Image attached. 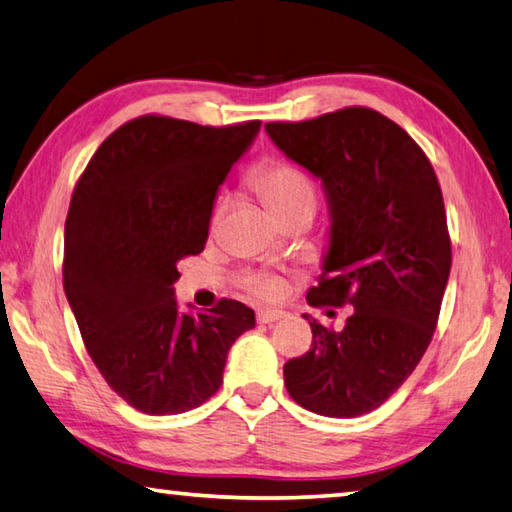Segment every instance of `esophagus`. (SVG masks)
Listing matches in <instances>:
<instances>
[{"label": "esophagus", "mask_w": 512, "mask_h": 512, "mask_svg": "<svg viewBox=\"0 0 512 512\" xmlns=\"http://www.w3.org/2000/svg\"><path fill=\"white\" fill-rule=\"evenodd\" d=\"M284 316H287V314H284V311H280V309H259L257 311V323L268 325V323H275V320H280Z\"/></svg>", "instance_id": "34e87169"}]
</instances>
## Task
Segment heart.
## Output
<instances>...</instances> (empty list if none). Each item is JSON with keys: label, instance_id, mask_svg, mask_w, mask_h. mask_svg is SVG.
<instances>
[{"label": "heart", "instance_id": "heart-1", "mask_svg": "<svg viewBox=\"0 0 512 512\" xmlns=\"http://www.w3.org/2000/svg\"><path fill=\"white\" fill-rule=\"evenodd\" d=\"M253 187L275 219L298 210H314L316 207V187L305 173L284 162L264 164L253 176ZM250 289L259 296H273L277 284L271 280H253Z\"/></svg>", "mask_w": 512, "mask_h": 512}]
</instances>
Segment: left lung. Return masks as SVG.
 <instances>
[{"label": "left lung", "instance_id": "left-lung-1", "mask_svg": "<svg viewBox=\"0 0 512 512\" xmlns=\"http://www.w3.org/2000/svg\"><path fill=\"white\" fill-rule=\"evenodd\" d=\"M264 128L327 198L323 275L309 305L354 309L339 332L302 314L314 341L284 363V384L307 411L357 418L404 384L436 329L452 268L443 192L411 135L370 108Z\"/></svg>", "mask_w": 512, "mask_h": 512}]
</instances>
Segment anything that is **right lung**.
I'll use <instances>...</instances> for the list:
<instances>
[{
  "label": "right lung",
  "instance_id": "obj_1",
  "mask_svg": "<svg viewBox=\"0 0 512 512\" xmlns=\"http://www.w3.org/2000/svg\"><path fill=\"white\" fill-rule=\"evenodd\" d=\"M262 121L198 126L146 115L85 167L65 221L63 284L94 366L149 415L185 413L219 391L255 311L221 300L180 309L178 262L205 248L216 194Z\"/></svg>",
  "mask_w": 512,
  "mask_h": 512
}]
</instances>
